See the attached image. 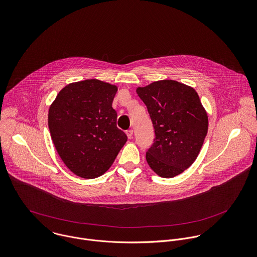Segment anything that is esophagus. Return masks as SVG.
<instances>
[{
  "instance_id": "34e87169",
  "label": "esophagus",
  "mask_w": 257,
  "mask_h": 257,
  "mask_svg": "<svg viewBox=\"0 0 257 257\" xmlns=\"http://www.w3.org/2000/svg\"><path fill=\"white\" fill-rule=\"evenodd\" d=\"M126 135H127V137H128L129 139H132V138H133V130H132V129L127 130V131H126Z\"/></svg>"
}]
</instances>
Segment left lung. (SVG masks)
<instances>
[{"instance_id": "left-lung-1", "label": "left lung", "mask_w": 257, "mask_h": 257, "mask_svg": "<svg viewBox=\"0 0 257 257\" xmlns=\"http://www.w3.org/2000/svg\"><path fill=\"white\" fill-rule=\"evenodd\" d=\"M136 92L155 129L147 163L158 176L174 178L191 167L202 149L208 128L206 111L197 91L176 80L155 81Z\"/></svg>"}]
</instances>
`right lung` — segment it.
<instances>
[{
	"label": "right lung",
	"mask_w": 257,
	"mask_h": 257,
	"mask_svg": "<svg viewBox=\"0 0 257 257\" xmlns=\"http://www.w3.org/2000/svg\"><path fill=\"white\" fill-rule=\"evenodd\" d=\"M117 86L86 79L63 87L49 110L53 145L76 176L94 179L113 164L127 141L117 128L112 102Z\"/></svg>",
	"instance_id": "right-lung-1"
}]
</instances>
